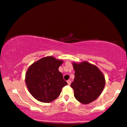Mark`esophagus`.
Returning a JSON list of instances; mask_svg holds the SVG:
<instances>
[{
	"mask_svg": "<svg viewBox=\"0 0 127 127\" xmlns=\"http://www.w3.org/2000/svg\"><path fill=\"white\" fill-rule=\"evenodd\" d=\"M67 82V84H68V85H71V80H68Z\"/></svg>",
	"mask_w": 127,
	"mask_h": 127,
	"instance_id": "obj_1",
	"label": "esophagus"
}]
</instances>
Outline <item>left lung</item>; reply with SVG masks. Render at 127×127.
Instances as JSON below:
<instances>
[{"mask_svg": "<svg viewBox=\"0 0 127 127\" xmlns=\"http://www.w3.org/2000/svg\"><path fill=\"white\" fill-rule=\"evenodd\" d=\"M75 71L71 86L78 102L86 104L95 100L103 92L106 80L102 72L96 65L84 61L73 62Z\"/></svg>", "mask_w": 127, "mask_h": 127, "instance_id": "8db88e82", "label": "left lung"}]
</instances>
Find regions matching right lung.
Masks as SVG:
<instances>
[{
	"label": "right lung",
	"mask_w": 127,
	"mask_h": 127,
	"mask_svg": "<svg viewBox=\"0 0 127 127\" xmlns=\"http://www.w3.org/2000/svg\"><path fill=\"white\" fill-rule=\"evenodd\" d=\"M63 61L53 56H46L37 60L28 68L25 83L32 95L38 101L50 103L59 96L67 83L59 67Z\"/></svg>",
	"instance_id": "right-lung-1"
}]
</instances>
